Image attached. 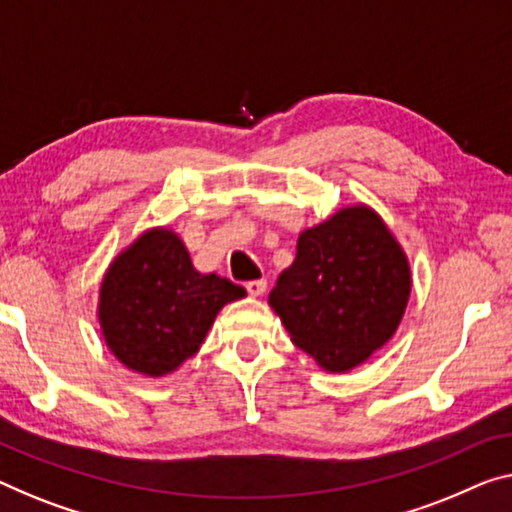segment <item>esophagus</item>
<instances>
[{"label":"esophagus","instance_id":"1","mask_svg":"<svg viewBox=\"0 0 512 512\" xmlns=\"http://www.w3.org/2000/svg\"><path fill=\"white\" fill-rule=\"evenodd\" d=\"M245 288H247V293H249V295H254V297H261V295L265 293V288H267V281H265V279H254V281H247V283H245Z\"/></svg>","mask_w":512,"mask_h":512}]
</instances>
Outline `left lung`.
Instances as JSON below:
<instances>
[{
    "instance_id": "obj_1",
    "label": "left lung",
    "mask_w": 512,
    "mask_h": 512,
    "mask_svg": "<svg viewBox=\"0 0 512 512\" xmlns=\"http://www.w3.org/2000/svg\"><path fill=\"white\" fill-rule=\"evenodd\" d=\"M410 290L405 251L361 203L300 233L267 302L297 348L329 373H348L396 334Z\"/></svg>"
}]
</instances>
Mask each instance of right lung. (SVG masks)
I'll return each instance as SVG.
<instances>
[{
	"mask_svg": "<svg viewBox=\"0 0 512 512\" xmlns=\"http://www.w3.org/2000/svg\"><path fill=\"white\" fill-rule=\"evenodd\" d=\"M245 295L229 279L196 272L174 231L151 229L109 265L98 320L123 366L162 377L199 352L224 304Z\"/></svg>",
	"mask_w": 512,
	"mask_h": 512,
	"instance_id": "right-lung-1",
	"label": "right lung"
}]
</instances>
